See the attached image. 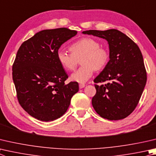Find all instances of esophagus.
<instances>
[{
  "label": "esophagus",
  "instance_id": "obj_1",
  "mask_svg": "<svg viewBox=\"0 0 156 156\" xmlns=\"http://www.w3.org/2000/svg\"><path fill=\"white\" fill-rule=\"evenodd\" d=\"M85 86H86V84H79V88H80V89H83V88H84Z\"/></svg>",
  "mask_w": 156,
  "mask_h": 156
}]
</instances>
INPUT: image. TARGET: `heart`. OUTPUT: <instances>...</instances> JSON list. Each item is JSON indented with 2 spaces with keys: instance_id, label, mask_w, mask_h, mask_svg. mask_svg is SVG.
<instances>
[{
  "instance_id": "obj_1",
  "label": "heart",
  "mask_w": 156,
  "mask_h": 156,
  "mask_svg": "<svg viewBox=\"0 0 156 156\" xmlns=\"http://www.w3.org/2000/svg\"><path fill=\"white\" fill-rule=\"evenodd\" d=\"M100 44L90 37H83L69 46L72 54L63 50H58L56 54L61 66L66 71L75 68L77 60L81 56L80 63L83 66L70 76L71 80L84 83L91 77L95 69L100 70L105 67L109 61V53L100 48Z\"/></svg>"
}]
</instances>
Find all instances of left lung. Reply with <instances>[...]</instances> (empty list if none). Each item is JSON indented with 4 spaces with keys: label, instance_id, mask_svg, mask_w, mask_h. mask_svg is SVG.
<instances>
[{
    "label": "left lung",
    "instance_id": "1",
    "mask_svg": "<svg viewBox=\"0 0 156 156\" xmlns=\"http://www.w3.org/2000/svg\"><path fill=\"white\" fill-rule=\"evenodd\" d=\"M83 34L106 39L109 61L94 83L96 94L92 105L96 112L108 120H119L134 111L145 89L147 73L139 48L125 34L116 29L89 30Z\"/></svg>",
    "mask_w": 156,
    "mask_h": 156
}]
</instances>
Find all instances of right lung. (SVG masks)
Here are the masks:
<instances>
[{"label":"right lung","mask_w":156,"mask_h":156,"mask_svg":"<svg viewBox=\"0 0 156 156\" xmlns=\"http://www.w3.org/2000/svg\"><path fill=\"white\" fill-rule=\"evenodd\" d=\"M77 32L67 28L39 31L24 41L13 65V80L23 109L42 121L57 119L67 112L77 82L66 84L68 78L57 60L61 45Z\"/></svg>","instance_id":"right-lung-1"}]
</instances>
